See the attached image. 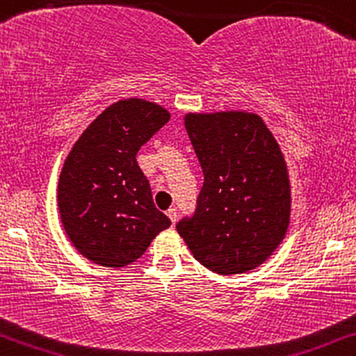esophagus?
<instances>
[{
  "label": "esophagus",
  "instance_id": "1",
  "mask_svg": "<svg viewBox=\"0 0 356 356\" xmlns=\"http://www.w3.org/2000/svg\"><path fill=\"white\" fill-rule=\"evenodd\" d=\"M166 214H168V218L171 219V222H173V225L178 221V211H177V209H175V207L170 209V211H168Z\"/></svg>",
  "mask_w": 356,
  "mask_h": 356
}]
</instances>
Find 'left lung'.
Wrapping results in <instances>:
<instances>
[{
  "mask_svg": "<svg viewBox=\"0 0 356 356\" xmlns=\"http://www.w3.org/2000/svg\"><path fill=\"white\" fill-rule=\"evenodd\" d=\"M204 171L192 219L177 225L193 257L229 276L257 269L286 236L291 183L280 144L255 113H186Z\"/></svg>",
  "mask_w": 356,
  "mask_h": 356,
  "instance_id": "obj_1",
  "label": "left lung"
}]
</instances>
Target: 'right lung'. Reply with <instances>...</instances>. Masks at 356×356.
Listing matches in <instances>:
<instances>
[{"mask_svg": "<svg viewBox=\"0 0 356 356\" xmlns=\"http://www.w3.org/2000/svg\"><path fill=\"white\" fill-rule=\"evenodd\" d=\"M157 102L131 97L108 106L82 131L58 179L61 226L80 255L104 267L144 255L171 221L156 209L138 149L170 122Z\"/></svg>", "mask_w": 356, "mask_h": 356, "instance_id": "add662e5", "label": "right lung"}]
</instances>
